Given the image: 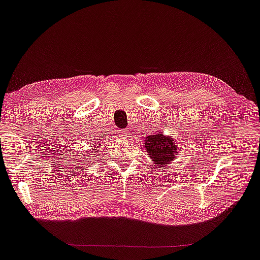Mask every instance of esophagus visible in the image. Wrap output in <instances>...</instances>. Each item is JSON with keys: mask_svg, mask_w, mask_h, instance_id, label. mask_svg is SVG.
Segmentation results:
<instances>
[{"mask_svg": "<svg viewBox=\"0 0 260 260\" xmlns=\"http://www.w3.org/2000/svg\"><path fill=\"white\" fill-rule=\"evenodd\" d=\"M118 134H119V136L120 137H123V139H125V137H127V131H125V129H120V131H118Z\"/></svg>", "mask_w": 260, "mask_h": 260, "instance_id": "34e87169", "label": "esophagus"}]
</instances>
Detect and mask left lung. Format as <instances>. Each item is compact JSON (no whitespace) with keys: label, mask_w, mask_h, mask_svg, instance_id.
<instances>
[{"label":"left lung","mask_w":260,"mask_h":260,"mask_svg":"<svg viewBox=\"0 0 260 260\" xmlns=\"http://www.w3.org/2000/svg\"><path fill=\"white\" fill-rule=\"evenodd\" d=\"M145 147L154 166L167 167L174 161L175 156L178 155V150L175 139L165 136L162 133H156L145 137Z\"/></svg>","instance_id":"left-lung-1"}]
</instances>
